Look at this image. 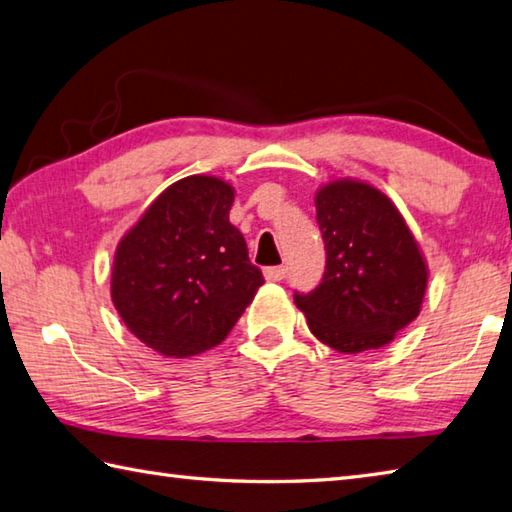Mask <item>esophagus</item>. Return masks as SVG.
Wrapping results in <instances>:
<instances>
[{
	"mask_svg": "<svg viewBox=\"0 0 512 512\" xmlns=\"http://www.w3.org/2000/svg\"><path fill=\"white\" fill-rule=\"evenodd\" d=\"M284 275H286V268L284 266H268V268H264V277L268 282H280V280H284Z\"/></svg>",
	"mask_w": 512,
	"mask_h": 512,
	"instance_id": "obj_1",
	"label": "esophagus"
}]
</instances>
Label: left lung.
<instances>
[{
	"label": "left lung",
	"mask_w": 512,
	"mask_h": 512,
	"mask_svg": "<svg viewBox=\"0 0 512 512\" xmlns=\"http://www.w3.org/2000/svg\"><path fill=\"white\" fill-rule=\"evenodd\" d=\"M327 248L322 282L295 293L315 338L340 353L380 349L416 320L427 264L412 230L387 194L356 179L315 192Z\"/></svg>",
	"instance_id": "obj_1"
}]
</instances>
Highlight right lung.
<instances>
[{
  "label": "right lung",
  "mask_w": 512,
  "mask_h": 512,
  "mask_svg": "<svg viewBox=\"0 0 512 512\" xmlns=\"http://www.w3.org/2000/svg\"><path fill=\"white\" fill-rule=\"evenodd\" d=\"M235 188L192 174L154 199L120 239L111 302L134 336L167 358L217 347L264 284L230 224Z\"/></svg>",
  "instance_id": "obj_1"
}]
</instances>
